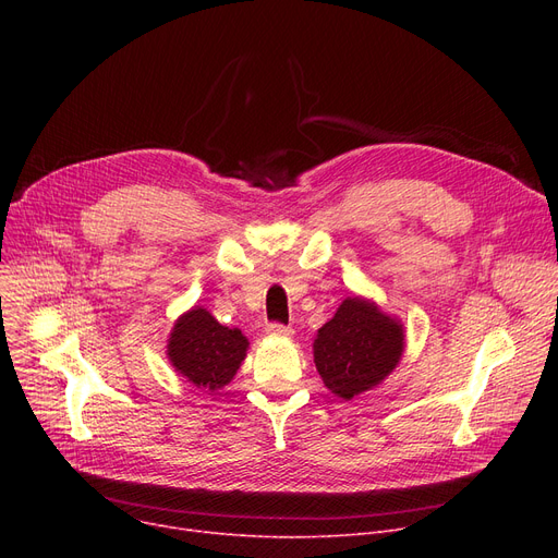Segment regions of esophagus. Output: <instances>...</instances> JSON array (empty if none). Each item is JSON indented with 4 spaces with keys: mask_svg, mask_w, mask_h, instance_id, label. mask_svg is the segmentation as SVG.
<instances>
[{
    "mask_svg": "<svg viewBox=\"0 0 558 558\" xmlns=\"http://www.w3.org/2000/svg\"><path fill=\"white\" fill-rule=\"evenodd\" d=\"M267 332H269L271 337H291V335H294V330H291V328L284 326V324H278V320H274V324L267 326Z\"/></svg>",
    "mask_w": 558,
    "mask_h": 558,
    "instance_id": "obj_1",
    "label": "esophagus"
}]
</instances>
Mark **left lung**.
<instances>
[{"mask_svg":"<svg viewBox=\"0 0 558 558\" xmlns=\"http://www.w3.org/2000/svg\"><path fill=\"white\" fill-rule=\"evenodd\" d=\"M402 328L373 303L345 299L314 339V364L324 385L350 400L396 368L402 355Z\"/></svg>","mask_w":558,"mask_h":558,"instance_id":"left-lung-1","label":"left lung"}]
</instances>
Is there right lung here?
<instances>
[{
	"label": "right lung",
	"instance_id": "right-lung-1",
	"mask_svg": "<svg viewBox=\"0 0 558 558\" xmlns=\"http://www.w3.org/2000/svg\"><path fill=\"white\" fill-rule=\"evenodd\" d=\"M246 348L248 341L238 328L230 330L210 312L194 307L175 320L167 355L192 385L217 391L238 373Z\"/></svg>",
	"mask_w": 558,
	"mask_h": 558
}]
</instances>
